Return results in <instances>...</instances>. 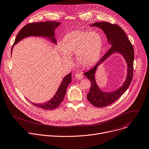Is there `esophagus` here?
I'll return each mask as SVG.
<instances>
[{
    "mask_svg": "<svg viewBox=\"0 0 149 149\" xmlns=\"http://www.w3.org/2000/svg\"><path fill=\"white\" fill-rule=\"evenodd\" d=\"M75 77H76L77 79H79V80H80V79H82L83 78V77H84V76H83L82 74H79V73L76 74L75 75Z\"/></svg>",
    "mask_w": 149,
    "mask_h": 149,
    "instance_id": "34e87169",
    "label": "esophagus"
}]
</instances>
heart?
<instances>
[{"label": "heart", "mask_w": 149, "mask_h": 149, "mask_svg": "<svg viewBox=\"0 0 149 149\" xmlns=\"http://www.w3.org/2000/svg\"><path fill=\"white\" fill-rule=\"evenodd\" d=\"M103 46V40L99 33L75 30L64 37L59 50L65 62L70 63L71 56L76 55L77 64L88 68L99 61Z\"/></svg>", "instance_id": "1"}]
</instances>
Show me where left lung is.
<instances>
[{
  "instance_id": "left-lung-1",
  "label": "left lung",
  "mask_w": 149,
  "mask_h": 149,
  "mask_svg": "<svg viewBox=\"0 0 149 149\" xmlns=\"http://www.w3.org/2000/svg\"><path fill=\"white\" fill-rule=\"evenodd\" d=\"M91 26L101 29L107 37L108 43L112 45L97 63L91 70L84 73L91 82L90 89L87 95V100L93 106L102 107L114 103L129 87L133 77L134 51L125 33L119 25L107 22H99L94 23ZM114 52H119L125 58L127 64V75L125 82L118 89L112 92H104L102 91L96 84L95 73L98 65Z\"/></svg>"
}]
</instances>
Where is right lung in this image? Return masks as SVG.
Returning a JSON list of instances; mask_svg holds the SVG:
<instances>
[{"instance_id":"right-lung-1","label":"right lung","mask_w":149,"mask_h":149,"mask_svg":"<svg viewBox=\"0 0 149 149\" xmlns=\"http://www.w3.org/2000/svg\"><path fill=\"white\" fill-rule=\"evenodd\" d=\"M61 24L60 22L55 21H45L40 22L29 23L25 25L18 33L14 43L12 47L11 53L13 46L18 43L22 39L29 36H42L50 39L53 43L56 44V40L55 38V29ZM72 74L66 75L62 79L55 95L49 101L43 103H34L35 106L46 110H53L57 108L62 102L65 96L68 86L71 83Z\"/></svg>"}]
</instances>
